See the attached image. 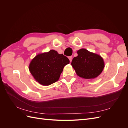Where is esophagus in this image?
Returning a JSON list of instances; mask_svg holds the SVG:
<instances>
[{"instance_id": "34e87169", "label": "esophagus", "mask_w": 128, "mask_h": 128, "mask_svg": "<svg viewBox=\"0 0 128 128\" xmlns=\"http://www.w3.org/2000/svg\"><path fill=\"white\" fill-rule=\"evenodd\" d=\"M68 58H69V61L71 62L72 61V56H70L68 57Z\"/></svg>"}]
</instances>
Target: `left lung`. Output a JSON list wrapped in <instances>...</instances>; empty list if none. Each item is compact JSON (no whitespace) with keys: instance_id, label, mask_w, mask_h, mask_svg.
I'll list each match as a JSON object with an SVG mask.
<instances>
[{"instance_id":"obj_1","label":"left lung","mask_w":128,"mask_h":128,"mask_svg":"<svg viewBox=\"0 0 128 128\" xmlns=\"http://www.w3.org/2000/svg\"><path fill=\"white\" fill-rule=\"evenodd\" d=\"M77 53L78 56L73 58L71 64L79 77L94 79L102 73L104 63L101 56L85 48L80 49Z\"/></svg>"}]
</instances>
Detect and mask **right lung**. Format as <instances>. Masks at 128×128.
<instances>
[{
	"label": "right lung",
	"instance_id": "obj_1",
	"mask_svg": "<svg viewBox=\"0 0 128 128\" xmlns=\"http://www.w3.org/2000/svg\"><path fill=\"white\" fill-rule=\"evenodd\" d=\"M69 62L67 57L51 50L34 58L29 64V69L38 83L48 86L59 80L64 67Z\"/></svg>",
	"mask_w": 128,
	"mask_h": 128
}]
</instances>
